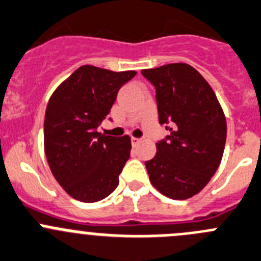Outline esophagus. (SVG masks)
Here are the masks:
<instances>
[{
  "label": "esophagus",
  "instance_id": "esophagus-1",
  "mask_svg": "<svg viewBox=\"0 0 261 261\" xmlns=\"http://www.w3.org/2000/svg\"><path fill=\"white\" fill-rule=\"evenodd\" d=\"M141 143V138H136V137H132V145L133 146H137Z\"/></svg>",
  "mask_w": 261,
  "mask_h": 261
}]
</instances>
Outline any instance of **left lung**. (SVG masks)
<instances>
[{"label":"left lung","instance_id":"8db88e82","mask_svg":"<svg viewBox=\"0 0 261 261\" xmlns=\"http://www.w3.org/2000/svg\"><path fill=\"white\" fill-rule=\"evenodd\" d=\"M156 89L159 123L170 135L146 161L150 182L166 197L186 200L215 174L224 152L227 121L214 91L188 64L141 71Z\"/></svg>","mask_w":261,"mask_h":261}]
</instances>
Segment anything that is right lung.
Returning a JSON list of instances; mask_svg holds the SVG:
<instances>
[{
    "label": "right lung",
    "instance_id": "1",
    "mask_svg": "<svg viewBox=\"0 0 261 261\" xmlns=\"http://www.w3.org/2000/svg\"><path fill=\"white\" fill-rule=\"evenodd\" d=\"M137 71L83 65L56 88L44 115V152L59 185L75 200L96 202L119 185L130 138L97 132L119 89Z\"/></svg>",
    "mask_w": 261,
    "mask_h": 261
}]
</instances>
